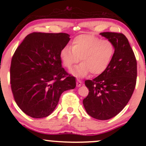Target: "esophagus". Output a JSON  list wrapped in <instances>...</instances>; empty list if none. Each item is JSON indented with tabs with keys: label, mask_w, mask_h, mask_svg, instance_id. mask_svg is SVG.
<instances>
[{
	"label": "esophagus",
	"mask_w": 146,
	"mask_h": 146,
	"mask_svg": "<svg viewBox=\"0 0 146 146\" xmlns=\"http://www.w3.org/2000/svg\"><path fill=\"white\" fill-rule=\"evenodd\" d=\"M82 81L80 80H79V79H77V80H76V85H77L78 87H80L82 85Z\"/></svg>",
	"instance_id": "34e87169"
}]
</instances>
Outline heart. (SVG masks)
I'll return each instance as SVG.
<instances>
[{"mask_svg": "<svg viewBox=\"0 0 146 146\" xmlns=\"http://www.w3.org/2000/svg\"><path fill=\"white\" fill-rule=\"evenodd\" d=\"M114 45L109 39H101L93 35H80L72 41L71 47L66 46L60 52L63 66L68 70L80 61L72 73L84 77L90 73H102L110 64L114 54Z\"/></svg>", "mask_w": 146, "mask_h": 146, "instance_id": "heart-1", "label": "heart"}]
</instances>
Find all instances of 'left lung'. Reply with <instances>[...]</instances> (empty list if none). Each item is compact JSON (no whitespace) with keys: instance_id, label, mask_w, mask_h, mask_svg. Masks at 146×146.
<instances>
[{"instance_id":"obj_1","label":"left lung","mask_w":146,"mask_h":146,"mask_svg":"<svg viewBox=\"0 0 146 146\" xmlns=\"http://www.w3.org/2000/svg\"><path fill=\"white\" fill-rule=\"evenodd\" d=\"M114 45V54L107 68L93 80H86L89 90L83 100L90 117L107 120L123 110L131 98L136 84L137 62L128 39L123 34L102 32Z\"/></svg>"}]
</instances>
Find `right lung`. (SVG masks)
I'll return each mask as SVG.
<instances>
[{
  "mask_svg": "<svg viewBox=\"0 0 146 146\" xmlns=\"http://www.w3.org/2000/svg\"><path fill=\"white\" fill-rule=\"evenodd\" d=\"M69 36L66 33L32 32L12 57L10 77L13 98L29 117L44 118L51 114L61 94L76 88V78L65 70L60 58Z\"/></svg>",
  "mask_w": 146,
  "mask_h": 146,
  "instance_id": "right-lung-1",
  "label": "right lung"
}]
</instances>
